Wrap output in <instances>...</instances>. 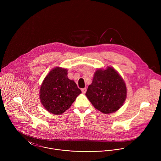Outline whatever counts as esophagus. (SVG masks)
I'll return each instance as SVG.
<instances>
[{
    "label": "esophagus",
    "mask_w": 161,
    "mask_h": 161,
    "mask_svg": "<svg viewBox=\"0 0 161 161\" xmlns=\"http://www.w3.org/2000/svg\"><path fill=\"white\" fill-rule=\"evenodd\" d=\"M82 92L84 93V94H85L86 93V92L87 91V89L86 88H84V89H82Z\"/></svg>",
    "instance_id": "obj_1"
}]
</instances>
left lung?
Instances as JSON below:
<instances>
[{
	"label": "left lung",
	"mask_w": 161,
	"mask_h": 161,
	"mask_svg": "<svg viewBox=\"0 0 161 161\" xmlns=\"http://www.w3.org/2000/svg\"><path fill=\"white\" fill-rule=\"evenodd\" d=\"M127 89L121 76L114 68L98 69L86 95L92 105L105 114L118 110L126 98Z\"/></svg>",
	"instance_id": "left-lung-1"
}]
</instances>
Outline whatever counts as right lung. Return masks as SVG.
<instances>
[{"label": "right lung", "mask_w": 161, "mask_h": 161, "mask_svg": "<svg viewBox=\"0 0 161 161\" xmlns=\"http://www.w3.org/2000/svg\"><path fill=\"white\" fill-rule=\"evenodd\" d=\"M80 93L75 82L68 77V69L56 67L44 79L40 89V99L47 112L61 115L69 109Z\"/></svg>", "instance_id": "1"}]
</instances>
